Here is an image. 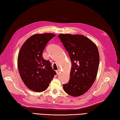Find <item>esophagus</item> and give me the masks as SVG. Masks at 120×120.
<instances>
[{
	"mask_svg": "<svg viewBox=\"0 0 120 120\" xmlns=\"http://www.w3.org/2000/svg\"><path fill=\"white\" fill-rule=\"evenodd\" d=\"M56 72L57 74L58 75L59 74H60V69H58V70H57V71H56Z\"/></svg>",
	"mask_w": 120,
	"mask_h": 120,
	"instance_id": "esophagus-1",
	"label": "esophagus"
}]
</instances>
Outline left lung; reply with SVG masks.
Listing matches in <instances>:
<instances>
[{"mask_svg": "<svg viewBox=\"0 0 120 120\" xmlns=\"http://www.w3.org/2000/svg\"><path fill=\"white\" fill-rule=\"evenodd\" d=\"M72 62L70 79L63 84L64 91L72 96L85 93L95 81L99 66V52L91 40L81 35L60 34Z\"/></svg>", "mask_w": 120, "mask_h": 120, "instance_id": "left-lung-1", "label": "left lung"}]
</instances>
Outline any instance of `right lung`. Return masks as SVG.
<instances>
[{
  "label": "right lung",
  "mask_w": 120,
  "mask_h": 120,
  "mask_svg": "<svg viewBox=\"0 0 120 120\" xmlns=\"http://www.w3.org/2000/svg\"><path fill=\"white\" fill-rule=\"evenodd\" d=\"M55 36L52 33L31 36L24 43L19 52V73L25 85L32 91H45L56 74L50 62L43 57L46 45Z\"/></svg>",
  "instance_id": "add662e5"
}]
</instances>
